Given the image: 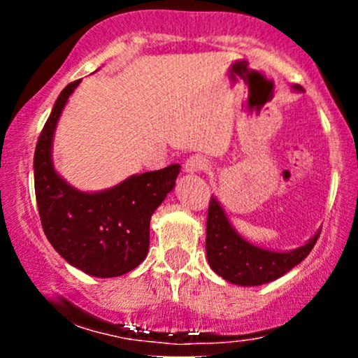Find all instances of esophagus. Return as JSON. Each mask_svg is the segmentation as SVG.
<instances>
[{
    "mask_svg": "<svg viewBox=\"0 0 358 358\" xmlns=\"http://www.w3.org/2000/svg\"><path fill=\"white\" fill-rule=\"evenodd\" d=\"M207 166H208L207 159H205L203 156L195 155V156H190V158L185 162L183 170H185V173H192L193 175V173H200V171L207 170Z\"/></svg>",
    "mask_w": 358,
    "mask_h": 358,
    "instance_id": "34e87169",
    "label": "esophagus"
}]
</instances>
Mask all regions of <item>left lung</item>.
<instances>
[{
  "label": "left lung",
  "mask_w": 358,
  "mask_h": 358,
  "mask_svg": "<svg viewBox=\"0 0 358 358\" xmlns=\"http://www.w3.org/2000/svg\"><path fill=\"white\" fill-rule=\"evenodd\" d=\"M299 90V85H294ZM320 231L301 248L293 250H269L257 248L239 236L212 195L207 215L205 250L210 268L232 285L259 286L281 278L305 259L315 248Z\"/></svg>",
  "instance_id": "8db88e82"
}]
</instances>
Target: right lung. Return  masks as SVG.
<instances>
[{
    "label": "right lung",
    "instance_id": "obj_1",
    "mask_svg": "<svg viewBox=\"0 0 358 358\" xmlns=\"http://www.w3.org/2000/svg\"><path fill=\"white\" fill-rule=\"evenodd\" d=\"M79 84L62 90L36 143V205L45 236L69 264L89 276L116 278L145 261L151 215L173 190L180 165L133 175L101 192H80L65 182L53 168V133Z\"/></svg>",
    "mask_w": 358,
    "mask_h": 358
}]
</instances>
